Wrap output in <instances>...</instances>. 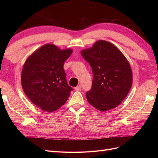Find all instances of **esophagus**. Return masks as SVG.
<instances>
[{"label":"esophagus","mask_w":158,"mask_h":158,"mask_svg":"<svg viewBox=\"0 0 158 158\" xmlns=\"http://www.w3.org/2000/svg\"><path fill=\"white\" fill-rule=\"evenodd\" d=\"M74 89H75L76 91H80V90L81 89V85H78V86H76V87L74 88Z\"/></svg>","instance_id":"1"}]
</instances>
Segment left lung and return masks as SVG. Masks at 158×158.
<instances>
[{
    "instance_id": "1",
    "label": "left lung",
    "mask_w": 158,
    "mask_h": 158,
    "mask_svg": "<svg viewBox=\"0 0 158 158\" xmlns=\"http://www.w3.org/2000/svg\"><path fill=\"white\" fill-rule=\"evenodd\" d=\"M92 67V86L86 93L90 105L100 111H107L121 104L130 91L132 73L126 57L116 46L99 40L81 51Z\"/></svg>"
}]
</instances>
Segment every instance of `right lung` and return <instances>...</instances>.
I'll list each match as a JSON object with an SVG mask.
<instances>
[{
    "instance_id": "obj_1",
    "label": "right lung",
    "mask_w": 158,
    "mask_h": 158,
    "mask_svg": "<svg viewBox=\"0 0 158 158\" xmlns=\"http://www.w3.org/2000/svg\"><path fill=\"white\" fill-rule=\"evenodd\" d=\"M73 50L45 44L28 57L23 64L21 82L30 101L41 110L52 112L66 103L73 90L66 82L64 62Z\"/></svg>"
}]
</instances>
